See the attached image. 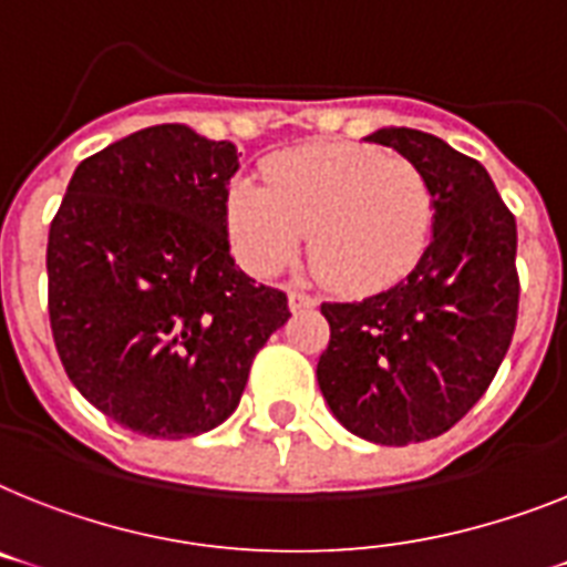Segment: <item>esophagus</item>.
I'll return each mask as SVG.
<instances>
[{
    "label": "esophagus",
    "instance_id": "1",
    "mask_svg": "<svg viewBox=\"0 0 567 567\" xmlns=\"http://www.w3.org/2000/svg\"><path fill=\"white\" fill-rule=\"evenodd\" d=\"M316 303H318L316 295L303 292V289H292V292H289V310H292V312L312 310V307H316Z\"/></svg>",
    "mask_w": 567,
    "mask_h": 567
}]
</instances>
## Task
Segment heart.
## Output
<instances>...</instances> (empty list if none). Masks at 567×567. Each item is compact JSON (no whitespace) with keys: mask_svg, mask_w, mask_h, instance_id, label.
Masks as SVG:
<instances>
[{"mask_svg":"<svg viewBox=\"0 0 567 567\" xmlns=\"http://www.w3.org/2000/svg\"><path fill=\"white\" fill-rule=\"evenodd\" d=\"M266 185L234 179L226 226L246 269L272 275L310 234L316 272L341 292L394 287L423 260L434 226L429 179L368 144H312L266 162Z\"/></svg>","mask_w":567,"mask_h":567,"instance_id":"1","label":"heart"}]
</instances>
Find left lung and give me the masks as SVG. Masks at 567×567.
Instances as JSON below:
<instances>
[{
	"mask_svg": "<svg viewBox=\"0 0 567 567\" xmlns=\"http://www.w3.org/2000/svg\"><path fill=\"white\" fill-rule=\"evenodd\" d=\"M368 142L396 150L429 179L432 243L396 287L321 303L330 344L316 377L348 432L409 446L466 417L507 357L518 316L516 217L484 165L437 135L385 126Z\"/></svg>",
	"mask_w": 567,
	"mask_h": 567,
	"instance_id": "left-lung-1",
	"label": "left lung"
}]
</instances>
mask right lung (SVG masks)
Here are the masks:
<instances>
[{"instance_id":"1","label":"right lung","mask_w":567,"mask_h":567,"mask_svg":"<svg viewBox=\"0 0 567 567\" xmlns=\"http://www.w3.org/2000/svg\"><path fill=\"white\" fill-rule=\"evenodd\" d=\"M231 142L158 124L83 158L51 219L49 318L72 385L147 437L217 429L292 316L228 251Z\"/></svg>"}]
</instances>
